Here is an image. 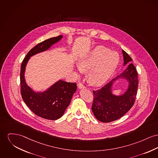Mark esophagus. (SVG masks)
Wrapping results in <instances>:
<instances>
[{"label": "esophagus", "instance_id": "obj_1", "mask_svg": "<svg viewBox=\"0 0 158 158\" xmlns=\"http://www.w3.org/2000/svg\"><path fill=\"white\" fill-rule=\"evenodd\" d=\"M78 87L80 89L85 88V87L84 86V84H83L82 83H79L78 84Z\"/></svg>", "mask_w": 158, "mask_h": 158}]
</instances>
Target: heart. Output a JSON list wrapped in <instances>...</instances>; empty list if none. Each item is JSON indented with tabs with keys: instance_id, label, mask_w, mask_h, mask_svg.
Returning <instances> with one entry per match:
<instances>
[{
	"instance_id": "1",
	"label": "heart",
	"mask_w": 158,
	"mask_h": 158,
	"mask_svg": "<svg viewBox=\"0 0 158 158\" xmlns=\"http://www.w3.org/2000/svg\"><path fill=\"white\" fill-rule=\"evenodd\" d=\"M119 60V55L116 52L99 45L80 58L78 60L77 66L81 72L90 70L87 75L89 82L94 86H100L114 73Z\"/></svg>"
}]
</instances>
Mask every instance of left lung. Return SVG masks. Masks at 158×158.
<instances>
[{"instance_id":"obj_1","label":"left lung","mask_w":158,"mask_h":158,"mask_svg":"<svg viewBox=\"0 0 158 158\" xmlns=\"http://www.w3.org/2000/svg\"><path fill=\"white\" fill-rule=\"evenodd\" d=\"M124 66L132 60L131 57L122 50ZM119 78H125L129 82L126 92L120 96L113 95L111 87L114 81ZM138 85V73L132 63L116 78L112 79L101 89L94 92V102L92 106L95 117L100 122L108 123L116 120L132 108L135 101Z\"/></svg>"}]
</instances>
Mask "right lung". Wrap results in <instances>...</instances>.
Masks as SVG:
<instances>
[{
	"instance_id": "right-lung-1",
	"label": "right lung",
	"mask_w": 158,
	"mask_h": 158,
	"mask_svg": "<svg viewBox=\"0 0 158 158\" xmlns=\"http://www.w3.org/2000/svg\"><path fill=\"white\" fill-rule=\"evenodd\" d=\"M62 38V36L59 35L40 42L29 52L21 63L20 85L22 98L33 113L48 120H57L63 116L77 90V84L59 80L45 92H35L26 84L24 72L26 66L31 56L48 50L52 45Z\"/></svg>"
}]
</instances>
